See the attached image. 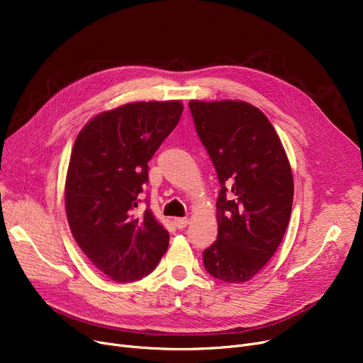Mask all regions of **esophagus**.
Here are the masks:
<instances>
[{
	"instance_id": "esophagus-1",
	"label": "esophagus",
	"mask_w": 363,
	"mask_h": 363,
	"mask_svg": "<svg viewBox=\"0 0 363 363\" xmlns=\"http://www.w3.org/2000/svg\"><path fill=\"white\" fill-rule=\"evenodd\" d=\"M188 223H189V220H188L186 218H177V219H175V225H177L178 230H184V228H185Z\"/></svg>"
}]
</instances>
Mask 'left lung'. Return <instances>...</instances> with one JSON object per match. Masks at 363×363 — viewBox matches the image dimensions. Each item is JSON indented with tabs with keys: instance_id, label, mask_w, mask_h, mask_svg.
Segmentation results:
<instances>
[{
	"instance_id": "1",
	"label": "left lung",
	"mask_w": 363,
	"mask_h": 363,
	"mask_svg": "<svg viewBox=\"0 0 363 363\" xmlns=\"http://www.w3.org/2000/svg\"><path fill=\"white\" fill-rule=\"evenodd\" d=\"M196 130L216 169L218 240L206 271L225 282L253 278L275 255L291 216L294 184L278 133L245 101H189Z\"/></svg>"
}]
</instances>
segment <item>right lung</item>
<instances>
[{"label":"right lung","instance_id":"add662e5","mask_svg":"<svg viewBox=\"0 0 363 363\" xmlns=\"http://www.w3.org/2000/svg\"><path fill=\"white\" fill-rule=\"evenodd\" d=\"M181 101L129 103L100 113L76 137L66 177V215L81 250L108 278L155 271L169 233L147 207L137 215L148 162L182 114ZM148 201V200H147Z\"/></svg>","mask_w":363,"mask_h":363}]
</instances>
